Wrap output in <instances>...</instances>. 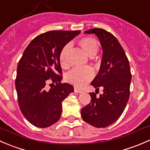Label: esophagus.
Here are the masks:
<instances>
[{"instance_id": "34e87169", "label": "esophagus", "mask_w": 150, "mask_h": 150, "mask_svg": "<svg viewBox=\"0 0 150 150\" xmlns=\"http://www.w3.org/2000/svg\"><path fill=\"white\" fill-rule=\"evenodd\" d=\"M74 92H77V93H81V92H82V91H81V89H78V88L74 87Z\"/></svg>"}]
</instances>
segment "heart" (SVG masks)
I'll use <instances>...</instances> for the list:
<instances>
[{"label": "heart", "instance_id": "heart-1", "mask_svg": "<svg viewBox=\"0 0 150 150\" xmlns=\"http://www.w3.org/2000/svg\"><path fill=\"white\" fill-rule=\"evenodd\" d=\"M78 45L86 55L93 57L98 53L100 45L98 40L90 37H84L78 42ZM70 50L69 45H65L59 55V62L64 69H68L70 64L68 58V54ZM94 72L91 68L86 67L83 69H74L66 75V80L68 83L73 84L77 87H82L86 83L90 81L93 78Z\"/></svg>", "mask_w": 150, "mask_h": 150}]
</instances>
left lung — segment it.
<instances>
[{"label":"left lung","mask_w":150,"mask_h":150,"mask_svg":"<svg viewBox=\"0 0 150 150\" xmlns=\"http://www.w3.org/2000/svg\"><path fill=\"white\" fill-rule=\"evenodd\" d=\"M85 33L96 35L103 47L100 71L91 84L98 91L103 87V94L97 97V93H89L91 102L81 108V118L95 127L105 128L120 118L127 104L132 80L130 66L113 35L99 28L85 31Z\"/></svg>","instance_id":"8db88e82"}]
</instances>
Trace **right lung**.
Here are the masks:
<instances>
[{"label":"right lung","mask_w":150,"mask_h":150,"mask_svg":"<svg viewBox=\"0 0 150 150\" xmlns=\"http://www.w3.org/2000/svg\"><path fill=\"white\" fill-rule=\"evenodd\" d=\"M80 32L54 30L41 34L29 43L18 61L15 81L18 106L33 126L48 127L61 118L62 102L74 92V86L61 82L59 55ZM49 83L50 88L47 86Z\"/></svg>","instance_id":"add662e5"}]
</instances>
